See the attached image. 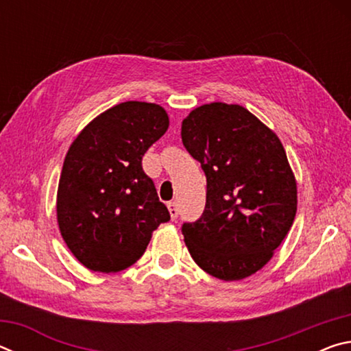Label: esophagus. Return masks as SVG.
Segmentation results:
<instances>
[{"label": "esophagus", "mask_w": 351, "mask_h": 351, "mask_svg": "<svg viewBox=\"0 0 351 351\" xmlns=\"http://www.w3.org/2000/svg\"><path fill=\"white\" fill-rule=\"evenodd\" d=\"M167 207H169V212H170L171 219H176L178 218V213H180V207H178V204L175 203V201H170V203L167 204Z\"/></svg>", "instance_id": "34e87169"}]
</instances>
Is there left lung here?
<instances>
[{
	"label": "left lung",
	"instance_id": "1",
	"mask_svg": "<svg viewBox=\"0 0 351 351\" xmlns=\"http://www.w3.org/2000/svg\"><path fill=\"white\" fill-rule=\"evenodd\" d=\"M181 139L207 180L203 215L182 224L190 255L219 280L255 274L297 212L295 176L280 139L245 106L223 102L190 111Z\"/></svg>",
	"mask_w": 351,
	"mask_h": 351
}]
</instances>
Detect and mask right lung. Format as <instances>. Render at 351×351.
Masks as SVG:
<instances>
[{
	"label": "right lung",
	"instance_id": "obj_1",
	"mask_svg": "<svg viewBox=\"0 0 351 351\" xmlns=\"http://www.w3.org/2000/svg\"><path fill=\"white\" fill-rule=\"evenodd\" d=\"M169 128L161 105L128 102L100 112L71 144L57 190V223L85 268L119 272L136 263L170 213L142 170Z\"/></svg>",
	"mask_w": 351,
	"mask_h": 351
}]
</instances>
